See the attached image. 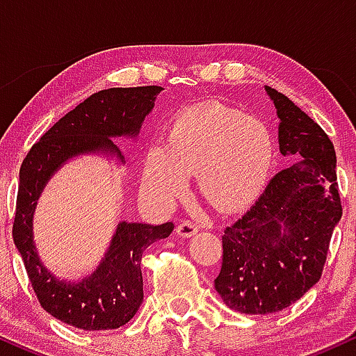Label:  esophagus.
Segmentation results:
<instances>
[{
    "label": "esophagus",
    "mask_w": 356,
    "mask_h": 356,
    "mask_svg": "<svg viewBox=\"0 0 356 356\" xmlns=\"http://www.w3.org/2000/svg\"><path fill=\"white\" fill-rule=\"evenodd\" d=\"M177 234L182 236V238H191V236H194L195 232L199 231V227L195 226L194 222H191V220H181V222L177 224Z\"/></svg>",
    "instance_id": "1"
}]
</instances>
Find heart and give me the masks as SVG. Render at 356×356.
Listing matches in <instances>:
<instances>
[{
    "instance_id": "1",
    "label": "heart",
    "mask_w": 356,
    "mask_h": 356,
    "mask_svg": "<svg viewBox=\"0 0 356 356\" xmlns=\"http://www.w3.org/2000/svg\"><path fill=\"white\" fill-rule=\"evenodd\" d=\"M275 162L273 137L254 118L219 104L194 107L175 117L167 142L145 152L140 187L149 202L169 207L199 172L204 197L220 211L251 206L266 187Z\"/></svg>"
}]
</instances>
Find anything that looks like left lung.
I'll use <instances>...</instances> for the list:
<instances>
[{
    "instance_id": "1",
    "label": "left lung",
    "mask_w": 356,
    "mask_h": 356,
    "mask_svg": "<svg viewBox=\"0 0 356 356\" xmlns=\"http://www.w3.org/2000/svg\"><path fill=\"white\" fill-rule=\"evenodd\" d=\"M280 152L293 162L222 236L214 280L222 301L239 313H277L320 281L330 239L341 219L334 147L313 118L277 90Z\"/></svg>"
}]
</instances>
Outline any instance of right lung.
<instances>
[{
	"label": "right lung",
	"instance_id": "right-lung-1",
	"mask_svg": "<svg viewBox=\"0 0 356 356\" xmlns=\"http://www.w3.org/2000/svg\"><path fill=\"white\" fill-rule=\"evenodd\" d=\"M162 87L108 88L93 93L43 134L19 169L13 241L44 312L75 328L115 330L134 318L144 301L140 261L147 246L169 238L172 222L117 226L100 266L79 283L58 280L43 266L33 241L36 202L51 175L73 157L104 154L124 162L113 137L136 138Z\"/></svg>",
	"mask_w": 356,
	"mask_h": 356
}]
</instances>
